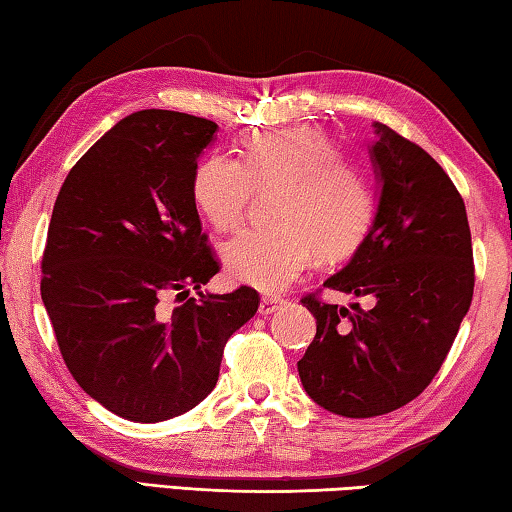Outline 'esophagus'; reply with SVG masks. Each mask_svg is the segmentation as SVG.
I'll return each instance as SVG.
<instances>
[{
    "instance_id": "obj_1",
    "label": "esophagus",
    "mask_w": 512,
    "mask_h": 512,
    "mask_svg": "<svg viewBox=\"0 0 512 512\" xmlns=\"http://www.w3.org/2000/svg\"><path fill=\"white\" fill-rule=\"evenodd\" d=\"M281 299L279 297H263L261 299V306H258V312H261V315H272V312H276V308H281Z\"/></svg>"
}]
</instances>
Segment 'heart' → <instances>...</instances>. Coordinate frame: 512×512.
<instances>
[{
  "mask_svg": "<svg viewBox=\"0 0 512 512\" xmlns=\"http://www.w3.org/2000/svg\"><path fill=\"white\" fill-rule=\"evenodd\" d=\"M310 125L254 132L242 141L240 161L222 152L193 170L191 195L215 229H231L245 215L254 188L279 186L274 227L245 229L222 247L233 281L281 292L308 270L315 251L342 258L360 245L375 215L369 177Z\"/></svg>",
  "mask_w": 512,
  "mask_h": 512,
  "instance_id": "heart-1",
  "label": "heart"
}]
</instances>
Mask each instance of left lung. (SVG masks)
<instances>
[{
    "mask_svg": "<svg viewBox=\"0 0 512 512\" xmlns=\"http://www.w3.org/2000/svg\"><path fill=\"white\" fill-rule=\"evenodd\" d=\"M373 132V222L324 288L373 297L375 306L303 299L317 335L297 364L301 384L319 407L346 418L389 414L420 396L450 353L474 290L468 213L452 179L384 123Z\"/></svg>",
    "mask_w": 512,
    "mask_h": 512,
    "instance_id": "left-lung-1",
    "label": "left lung"
}]
</instances>
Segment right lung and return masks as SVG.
<instances>
[{
	"instance_id": "add662e5",
	"label": "right lung",
	"mask_w": 512,
	"mask_h": 512,
	"mask_svg": "<svg viewBox=\"0 0 512 512\" xmlns=\"http://www.w3.org/2000/svg\"><path fill=\"white\" fill-rule=\"evenodd\" d=\"M215 132L193 114L134 112L76 161L53 204L40 290L62 360L87 396L134 423L200 405L261 301L247 285L202 292L220 267L191 179ZM175 291L183 303L170 311Z\"/></svg>"
}]
</instances>
